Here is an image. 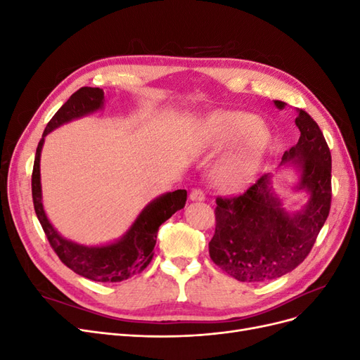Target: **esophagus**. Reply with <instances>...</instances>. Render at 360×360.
Segmentation results:
<instances>
[{
    "label": "esophagus",
    "instance_id": "34e87169",
    "mask_svg": "<svg viewBox=\"0 0 360 360\" xmlns=\"http://www.w3.org/2000/svg\"><path fill=\"white\" fill-rule=\"evenodd\" d=\"M189 198L192 201H204L205 200V193L201 189H192Z\"/></svg>",
    "mask_w": 360,
    "mask_h": 360
}]
</instances>
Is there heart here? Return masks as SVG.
I'll return each instance as SVG.
<instances>
[{
	"label": "heart",
	"mask_w": 360,
	"mask_h": 360,
	"mask_svg": "<svg viewBox=\"0 0 360 360\" xmlns=\"http://www.w3.org/2000/svg\"><path fill=\"white\" fill-rule=\"evenodd\" d=\"M245 136L238 153L228 159L219 172L225 183H236L248 177L257 167L258 159L267 143V135L257 126L252 115L242 112L217 114L210 120V136L214 146H224Z\"/></svg>",
	"instance_id": "b5f03b06"
}]
</instances>
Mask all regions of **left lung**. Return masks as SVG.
Here are the masks:
<instances>
[{
  "label": "left lung",
  "instance_id": "obj_1",
  "mask_svg": "<svg viewBox=\"0 0 360 360\" xmlns=\"http://www.w3.org/2000/svg\"><path fill=\"white\" fill-rule=\"evenodd\" d=\"M278 108L284 102L275 101ZM300 138L282 162L300 165V189L311 192L303 213L290 216L259 177L243 193L216 198V228L209 243L213 263L242 282L281 278L308 257L328 219L332 202V156L321 129L300 110L296 117Z\"/></svg>",
  "mask_w": 360,
  "mask_h": 360
}]
</instances>
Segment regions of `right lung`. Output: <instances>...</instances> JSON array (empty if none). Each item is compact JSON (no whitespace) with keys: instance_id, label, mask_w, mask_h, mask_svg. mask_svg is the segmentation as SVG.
I'll return each instance as SVG.
<instances>
[{"instance_id":"1","label":"right lung","mask_w":360,"mask_h":360,"mask_svg":"<svg viewBox=\"0 0 360 360\" xmlns=\"http://www.w3.org/2000/svg\"><path fill=\"white\" fill-rule=\"evenodd\" d=\"M102 103L103 91L101 89L82 86L78 91H75L69 97V101L49 120L37 146L31 176V192L37 219L48 237V242L53 252L58 255L64 266H68L75 274L96 282H122L130 276L141 274L150 264L151 258L155 255L153 249L156 245L159 226L169 219L177 210L183 209L184 204H186L188 192L184 189L174 191L148 204L122 240L108 246L89 248L76 245L63 238L53 230L41 205L40 151L43 141H45V136L52 129L61 126L63 123H68L73 118L99 110Z\"/></svg>"}]
</instances>
